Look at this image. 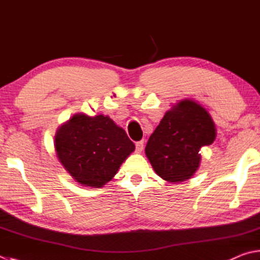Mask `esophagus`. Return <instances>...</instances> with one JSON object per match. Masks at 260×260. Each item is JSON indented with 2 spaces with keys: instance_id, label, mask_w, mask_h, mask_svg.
Returning a JSON list of instances; mask_svg holds the SVG:
<instances>
[{
  "instance_id": "1",
  "label": "esophagus",
  "mask_w": 260,
  "mask_h": 260,
  "mask_svg": "<svg viewBox=\"0 0 260 260\" xmlns=\"http://www.w3.org/2000/svg\"><path fill=\"white\" fill-rule=\"evenodd\" d=\"M144 149V141H138V143H136V151L137 153H141Z\"/></svg>"
}]
</instances>
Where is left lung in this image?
Segmentation results:
<instances>
[{
    "label": "left lung",
    "instance_id": "8db88e82",
    "mask_svg": "<svg viewBox=\"0 0 260 260\" xmlns=\"http://www.w3.org/2000/svg\"><path fill=\"white\" fill-rule=\"evenodd\" d=\"M216 138V126L206 109L182 100L165 113L149 137L145 153L154 171L170 183L187 181L198 170L199 150Z\"/></svg>",
    "mask_w": 260,
    "mask_h": 260
}]
</instances>
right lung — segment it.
I'll return each instance as SVG.
<instances>
[{
    "label": "right lung",
    "mask_w": 260,
    "mask_h": 260,
    "mask_svg": "<svg viewBox=\"0 0 260 260\" xmlns=\"http://www.w3.org/2000/svg\"><path fill=\"white\" fill-rule=\"evenodd\" d=\"M56 156L76 182L102 188L114 178L135 150L124 129L107 115H73L58 126L54 140Z\"/></svg>",
    "instance_id": "1"
}]
</instances>
